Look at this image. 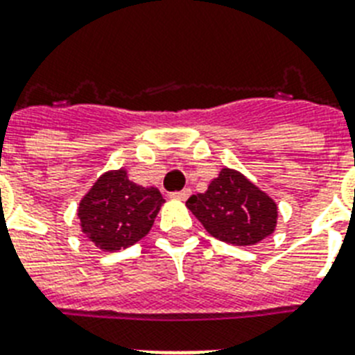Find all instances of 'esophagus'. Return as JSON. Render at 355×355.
Segmentation results:
<instances>
[{
	"mask_svg": "<svg viewBox=\"0 0 355 355\" xmlns=\"http://www.w3.org/2000/svg\"><path fill=\"white\" fill-rule=\"evenodd\" d=\"M190 192H192V190H190V189H183V190H180V192H172L171 196L174 199H181V201H184V199H187L190 196Z\"/></svg>",
	"mask_w": 355,
	"mask_h": 355,
	"instance_id": "obj_1",
	"label": "esophagus"
}]
</instances>
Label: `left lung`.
<instances>
[{
	"label": "left lung",
	"mask_w": 355,
	"mask_h": 355,
	"mask_svg": "<svg viewBox=\"0 0 355 355\" xmlns=\"http://www.w3.org/2000/svg\"><path fill=\"white\" fill-rule=\"evenodd\" d=\"M187 207L219 241L256 245L276 228L277 207L243 174L223 168L205 194L190 196Z\"/></svg>",
	"instance_id": "1"
}]
</instances>
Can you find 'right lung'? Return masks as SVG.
<instances>
[{
  "label": "right lung",
  "instance_id": "right-lung-1",
  "mask_svg": "<svg viewBox=\"0 0 355 355\" xmlns=\"http://www.w3.org/2000/svg\"><path fill=\"white\" fill-rule=\"evenodd\" d=\"M165 203L157 189L132 183L127 172H107L81 199L78 216L81 228L101 250H121L150 232Z\"/></svg>",
  "mask_w": 355,
  "mask_h": 355
}]
</instances>
